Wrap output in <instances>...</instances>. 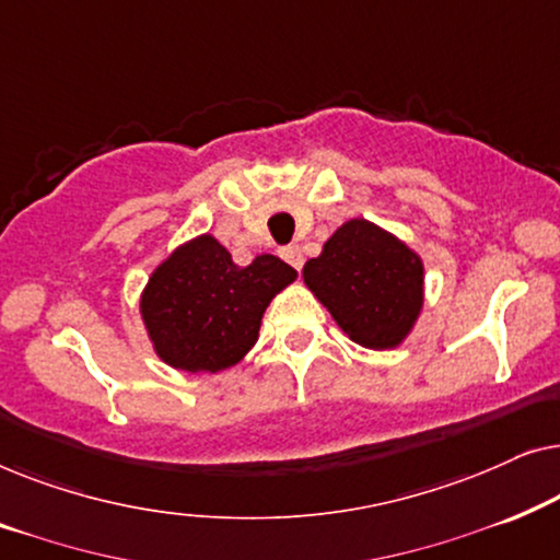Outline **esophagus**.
<instances>
[{
    "instance_id": "1",
    "label": "esophagus",
    "mask_w": 560,
    "mask_h": 560,
    "mask_svg": "<svg viewBox=\"0 0 560 560\" xmlns=\"http://www.w3.org/2000/svg\"><path fill=\"white\" fill-rule=\"evenodd\" d=\"M280 257L285 259L290 267H295V270H301V267H303V252H301V247H298V244H288V247H282Z\"/></svg>"
}]
</instances>
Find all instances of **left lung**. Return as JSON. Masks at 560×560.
<instances>
[{"mask_svg": "<svg viewBox=\"0 0 560 560\" xmlns=\"http://www.w3.org/2000/svg\"><path fill=\"white\" fill-rule=\"evenodd\" d=\"M303 280L351 341L366 349H395L423 311V259L395 234L366 219H349Z\"/></svg>", "mask_w": 560, "mask_h": 560, "instance_id": "8db88e82", "label": "left lung"}]
</instances>
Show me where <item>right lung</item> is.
<instances>
[{
  "instance_id": "add662e5",
  "label": "right lung",
  "mask_w": 560,
  "mask_h": 560,
  "mask_svg": "<svg viewBox=\"0 0 560 560\" xmlns=\"http://www.w3.org/2000/svg\"><path fill=\"white\" fill-rule=\"evenodd\" d=\"M298 278L275 255L234 265L226 247L201 234L152 270L140 298L155 354L180 372L229 370L255 347L267 305Z\"/></svg>"
}]
</instances>
